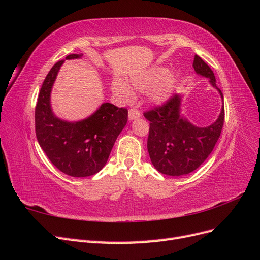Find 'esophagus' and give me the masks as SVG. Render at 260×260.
Segmentation results:
<instances>
[{"label": "esophagus", "instance_id": "esophagus-1", "mask_svg": "<svg viewBox=\"0 0 260 260\" xmlns=\"http://www.w3.org/2000/svg\"><path fill=\"white\" fill-rule=\"evenodd\" d=\"M129 119L130 120H133V119H137V118H139L141 116L140 112L138 111V109L136 108H130L129 109Z\"/></svg>", "mask_w": 260, "mask_h": 260}]
</instances>
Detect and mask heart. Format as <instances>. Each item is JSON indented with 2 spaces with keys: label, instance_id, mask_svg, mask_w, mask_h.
<instances>
[{
  "label": "heart",
  "instance_id": "heart-1",
  "mask_svg": "<svg viewBox=\"0 0 260 260\" xmlns=\"http://www.w3.org/2000/svg\"><path fill=\"white\" fill-rule=\"evenodd\" d=\"M176 84V77L168 74V68L165 66H156L146 72L131 78V85L141 92H148L149 99L154 103H162L169 99ZM113 91L117 96L124 102L133 99V91L129 83L119 78L113 81Z\"/></svg>",
  "mask_w": 260,
  "mask_h": 260
}]
</instances>
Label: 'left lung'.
<instances>
[{
	"instance_id": "obj_1",
	"label": "left lung",
	"mask_w": 260,
	"mask_h": 260,
	"mask_svg": "<svg viewBox=\"0 0 260 260\" xmlns=\"http://www.w3.org/2000/svg\"><path fill=\"white\" fill-rule=\"evenodd\" d=\"M196 74L208 78L223 101L210 67L195 55ZM181 95L175 94L161 106L144 113L149 121L147 151L154 167L167 176L180 177L198 169L214 149L224 121V106L218 119L208 127H196L180 115Z\"/></svg>"
}]
</instances>
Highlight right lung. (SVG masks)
Wrapping results in <instances>:
<instances>
[{"label": "right lung", "mask_w": 260, "mask_h": 260, "mask_svg": "<svg viewBox=\"0 0 260 260\" xmlns=\"http://www.w3.org/2000/svg\"><path fill=\"white\" fill-rule=\"evenodd\" d=\"M70 54L66 59L80 58ZM65 60H58L45 77L35 112L36 136L51 162L70 177H89L105 166L115 141L127 124V108L103 103L83 120L70 122L54 115L51 91L58 70Z\"/></svg>", "instance_id": "obj_1"}]
</instances>
